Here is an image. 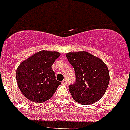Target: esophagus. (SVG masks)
Segmentation results:
<instances>
[{
	"mask_svg": "<svg viewBox=\"0 0 130 130\" xmlns=\"http://www.w3.org/2000/svg\"><path fill=\"white\" fill-rule=\"evenodd\" d=\"M61 83H62V84H63V85H66V84H67V80H66V79H64V80H63V81H62V82H61Z\"/></svg>",
	"mask_w": 130,
	"mask_h": 130,
	"instance_id": "1",
	"label": "esophagus"
}]
</instances>
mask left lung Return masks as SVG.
Here are the masks:
<instances>
[{
	"instance_id": "8db88e82",
	"label": "left lung",
	"mask_w": 130,
	"mask_h": 130,
	"mask_svg": "<svg viewBox=\"0 0 130 130\" xmlns=\"http://www.w3.org/2000/svg\"><path fill=\"white\" fill-rule=\"evenodd\" d=\"M66 57L73 66L76 78L75 83L69 86L73 99L84 105L99 101L105 94L110 79L106 64L86 51L68 53Z\"/></svg>"
}]
</instances>
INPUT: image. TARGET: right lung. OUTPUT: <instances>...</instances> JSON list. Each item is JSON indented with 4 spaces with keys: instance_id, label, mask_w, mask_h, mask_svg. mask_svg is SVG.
Segmentation results:
<instances>
[{
    "instance_id": "1",
    "label": "right lung",
    "mask_w": 130,
    "mask_h": 130,
    "mask_svg": "<svg viewBox=\"0 0 130 130\" xmlns=\"http://www.w3.org/2000/svg\"><path fill=\"white\" fill-rule=\"evenodd\" d=\"M59 56L58 52L42 51L19 65L16 72L17 85L29 101L43 103L55 94L61 83L56 79L51 67Z\"/></svg>"
}]
</instances>
